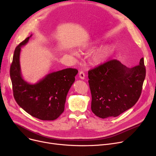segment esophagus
Here are the masks:
<instances>
[{
    "label": "esophagus",
    "instance_id": "34e87169",
    "mask_svg": "<svg viewBox=\"0 0 156 156\" xmlns=\"http://www.w3.org/2000/svg\"><path fill=\"white\" fill-rule=\"evenodd\" d=\"M85 73H83V71H80V73H79V77L81 80H84L85 79Z\"/></svg>",
    "mask_w": 156,
    "mask_h": 156
}]
</instances>
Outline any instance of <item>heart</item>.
Returning <instances> with one entry per match:
<instances>
[{"label":"heart","mask_w":156,"mask_h":156,"mask_svg":"<svg viewBox=\"0 0 156 156\" xmlns=\"http://www.w3.org/2000/svg\"><path fill=\"white\" fill-rule=\"evenodd\" d=\"M86 48H87V46H83L81 48V50H83V49ZM109 50H110L109 48L105 47L95 52L91 57L90 58L91 62L95 65H98L102 63L108 57L109 53ZM71 54L76 56L78 55V52H76V51H71Z\"/></svg>","instance_id":"b5f03b06"}]
</instances>
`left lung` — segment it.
Here are the masks:
<instances>
[{"instance_id": "left-lung-1", "label": "left lung", "mask_w": 156, "mask_h": 156, "mask_svg": "<svg viewBox=\"0 0 156 156\" xmlns=\"http://www.w3.org/2000/svg\"><path fill=\"white\" fill-rule=\"evenodd\" d=\"M92 94L91 109L101 118L116 117L136 103L141 95L146 69L144 58L127 68L116 59L110 60L88 72Z\"/></svg>"}]
</instances>
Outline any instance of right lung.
Wrapping results in <instances>:
<instances>
[{
  "label": "right lung",
  "mask_w": 156,
  "mask_h": 156,
  "mask_svg": "<svg viewBox=\"0 0 156 156\" xmlns=\"http://www.w3.org/2000/svg\"><path fill=\"white\" fill-rule=\"evenodd\" d=\"M31 37L21 42L14 52L10 76L14 99L31 116L41 120H55L64 110L67 94L78 71L67 68L49 73L35 84L27 82L21 75L20 55L21 47Z\"/></svg>",
  "instance_id": "obj_1"
}]
</instances>
